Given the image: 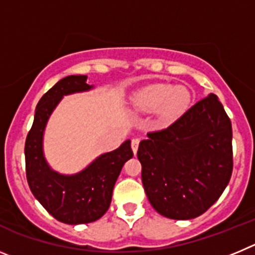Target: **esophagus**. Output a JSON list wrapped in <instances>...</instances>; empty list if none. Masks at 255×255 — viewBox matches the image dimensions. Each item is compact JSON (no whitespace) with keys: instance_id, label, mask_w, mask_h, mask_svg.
Returning a JSON list of instances; mask_svg holds the SVG:
<instances>
[{"instance_id":"obj_1","label":"esophagus","mask_w":255,"mask_h":255,"mask_svg":"<svg viewBox=\"0 0 255 255\" xmlns=\"http://www.w3.org/2000/svg\"><path fill=\"white\" fill-rule=\"evenodd\" d=\"M139 141H140L139 139H132V140H131V149H132V152H134V153L138 152Z\"/></svg>"}]
</instances>
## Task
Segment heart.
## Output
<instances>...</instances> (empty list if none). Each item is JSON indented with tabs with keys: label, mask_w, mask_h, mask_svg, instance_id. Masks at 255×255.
<instances>
[{
	"label": "heart",
	"mask_w": 255,
	"mask_h": 255,
	"mask_svg": "<svg viewBox=\"0 0 255 255\" xmlns=\"http://www.w3.org/2000/svg\"><path fill=\"white\" fill-rule=\"evenodd\" d=\"M191 94L186 87L170 84H152L145 87L134 98V108L143 114L158 110L163 120L172 121L188 110Z\"/></svg>",
	"instance_id": "obj_1"
}]
</instances>
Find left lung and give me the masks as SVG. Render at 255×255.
I'll return each instance as SVG.
<instances>
[{
    "label": "left lung",
    "mask_w": 255,
    "mask_h": 255,
    "mask_svg": "<svg viewBox=\"0 0 255 255\" xmlns=\"http://www.w3.org/2000/svg\"><path fill=\"white\" fill-rule=\"evenodd\" d=\"M139 144L141 181L159 215L191 220L224 193L233 173V128L222 103L209 94L166 129Z\"/></svg>",
    "instance_id": "obj_1"
}]
</instances>
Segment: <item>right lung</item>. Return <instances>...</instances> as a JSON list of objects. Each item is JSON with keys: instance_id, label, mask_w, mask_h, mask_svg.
<instances>
[{"instance_id": "right-lung-1", "label": "right lung", "mask_w": 255, "mask_h": 255, "mask_svg": "<svg viewBox=\"0 0 255 255\" xmlns=\"http://www.w3.org/2000/svg\"><path fill=\"white\" fill-rule=\"evenodd\" d=\"M92 88L93 85L87 84L85 75L61 79L38 102L34 121L25 140L26 180L31 193L49 215L69 225L89 224L105 215L111 204L112 190L121 168L132 157L130 140H126L75 175H61L47 163L43 132L52 111L66 94Z\"/></svg>"}]
</instances>
